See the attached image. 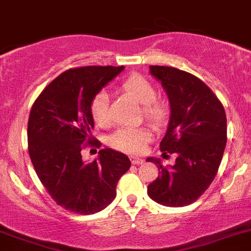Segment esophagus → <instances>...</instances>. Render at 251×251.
I'll list each match as a JSON object with an SVG mask.
<instances>
[{
    "instance_id": "obj_1",
    "label": "esophagus",
    "mask_w": 251,
    "mask_h": 251,
    "mask_svg": "<svg viewBox=\"0 0 251 251\" xmlns=\"http://www.w3.org/2000/svg\"><path fill=\"white\" fill-rule=\"evenodd\" d=\"M130 159H131L132 165H143V163H144V159H142V158L139 157H131Z\"/></svg>"
}]
</instances>
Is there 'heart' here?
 Listing matches in <instances>:
<instances>
[{"label": "heart", "mask_w": 251, "mask_h": 251, "mask_svg": "<svg viewBox=\"0 0 251 251\" xmlns=\"http://www.w3.org/2000/svg\"><path fill=\"white\" fill-rule=\"evenodd\" d=\"M121 89L143 106L145 119L151 125L161 126L166 121L168 116L167 103L158 100L157 90L149 80L142 75L132 74L122 81ZM90 115L97 125L107 126L109 124V98L106 90H100L93 97L90 102ZM151 136L148 127L125 126L112 132L108 138V143L115 149L129 154H138L151 140Z\"/></svg>", "instance_id": "heart-1"}]
</instances>
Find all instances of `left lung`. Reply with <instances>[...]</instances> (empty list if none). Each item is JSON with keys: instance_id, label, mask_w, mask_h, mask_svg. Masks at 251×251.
Here are the masks:
<instances>
[{"instance_id": "8db88e82", "label": "left lung", "mask_w": 251, "mask_h": 251, "mask_svg": "<svg viewBox=\"0 0 251 251\" xmlns=\"http://www.w3.org/2000/svg\"><path fill=\"white\" fill-rule=\"evenodd\" d=\"M168 96L171 116L161 151L176 153V163L163 167L147 158L159 175L148 185V195L166 207L194 203L216 177L227 142V120L222 103L201 79L168 66H149Z\"/></svg>"}]
</instances>
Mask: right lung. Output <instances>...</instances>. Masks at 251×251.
Wrapping results in <instances>:
<instances>
[{
	"mask_svg": "<svg viewBox=\"0 0 251 251\" xmlns=\"http://www.w3.org/2000/svg\"><path fill=\"white\" fill-rule=\"evenodd\" d=\"M124 66L70 69L50 81L35 100L28 121V149L38 177L56 203L79 214L104 209L131 166L124 153L104 148L90 163L81 158L84 144L97 145L90 102Z\"/></svg>",
	"mask_w": 251,
	"mask_h": 251,
	"instance_id": "add662e5",
	"label": "right lung"
}]
</instances>
